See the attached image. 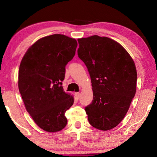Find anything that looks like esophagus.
<instances>
[{
	"label": "esophagus",
	"mask_w": 157,
	"mask_h": 157,
	"mask_svg": "<svg viewBox=\"0 0 157 157\" xmlns=\"http://www.w3.org/2000/svg\"><path fill=\"white\" fill-rule=\"evenodd\" d=\"M80 93L79 92H77V93H75V98H77V99H79V98H80Z\"/></svg>",
	"instance_id": "esophagus-1"
}]
</instances>
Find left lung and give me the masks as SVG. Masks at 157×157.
<instances>
[{
	"mask_svg": "<svg viewBox=\"0 0 157 157\" xmlns=\"http://www.w3.org/2000/svg\"><path fill=\"white\" fill-rule=\"evenodd\" d=\"M78 55L88 69L94 98L85 107L91 125L100 130L116 127L125 116L136 91L135 63L118 42L94 35L78 39Z\"/></svg>",
	"mask_w": 157,
	"mask_h": 157,
	"instance_id": "obj_1",
	"label": "left lung"
}]
</instances>
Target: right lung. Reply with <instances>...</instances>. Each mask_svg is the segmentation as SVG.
Listing matches in <instances>:
<instances>
[{"label":"right lung","mask_w":157,"mask_h":157,"mask_svg":"<svg viewBox=\"0 0 157 157\" xmlns=\"http://www.w3.org/2000/svg\"><path fill=\"white\" fill-rule=\"evenodd\" d=\"M77 46L75 39L52 34L36 41L21 60L18 89L26 110L44 131L59 132L67 124L65 113L74 99L62 85Z\"/></svg>","instance_id":"add662e5"}]
</instances>
